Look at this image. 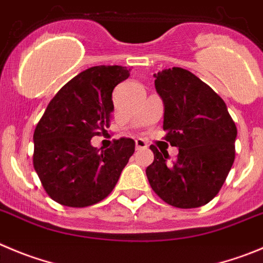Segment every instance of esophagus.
Returning <instances> with one entry per match:
<instances>
[{"instance_id": "34e87169", "label": "esophagus", "mask_w": 263, "mask_h": 263, "mask_svg": "<svg viewBox=\"0 0 263 263\" xmlns=\"http://www.w3.org/2000/svg\"><path fill=\"white\" fill-rule=\"evenodd\" d=\"M135 145H136V151L148 148V144H146L143 139H136V140H135Z\"/></svg>"}]
</instances>
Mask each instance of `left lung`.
Returning <instances> with one entry per match:
<instances>
[{
	"mask_svg": "<svg viewBox=\"0 0 263 263\" xmlns=\"http://www.w3.org/2000/svg\"><path fill=\"white\" fill-rule=\"evenodd\" d=\"M165 114V140L179 148L175 161L158 152L146 167L152 190L180 209L200 208L222 188L235 161L237 129L222 98L191 71L173 67L154 73Z\"/></svg>",
	"mask_w": 263,
	"mask_h": 263,
	"instance_id": "left-lung-1",
	"label": "left lung"
}]
</instances>
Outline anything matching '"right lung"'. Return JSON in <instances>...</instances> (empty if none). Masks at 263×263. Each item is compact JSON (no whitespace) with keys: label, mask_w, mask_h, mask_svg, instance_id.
<instances>
[{"label":"right lung","mask_w":263,"mask_h":263,"mask_svg":"<svg viewBox=\"0 0 263 263\" xmlns=\"http://www.w3.org/2000/svg\"><path fill=\"white\" fill-rule=\"evenodd\" d=\"M128 76L127 67L95 66L72 78L49 102L33 134V167L55 202L85 208L114 190L135 141L122 137L100 151L90 139L110 126L112 90Z\"/></svg>","instance_id":"add662e5"}]
</instances>
